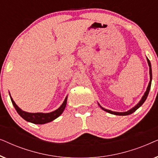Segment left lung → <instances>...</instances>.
<instances>
[{
  "instance_id": "1",
  "label": "left lung",
  "mask_w": 158,
  "mask_h": 158,
  "mask_svg": "<svg viewBox=\"0 0 158 158\" xmlns=\"http://www.w3.org/2000/svg\"><path fill=\"white\" fill-rule=\"evenodd\" d=\"M147 60H148V65L149 67H150V83H149L148 84V88H147V90L145 91V93H144V96H142V98L141 100H140V101L139 103H137V105L135 106V107H133L132 109H131L130 110H129V111H127L126 112H116V111H111V110H108V109H104V108H103L99 104V103H98L99 106H100L101 109H102L103 111H106L108 112V113H110L111 114H114V115H118V116H127V115H129V114H132L135 112L136 110H137V109H139V108L143 104L144 101H145V100L147 99V98H148V96L149 94V92H150V87H151V83H152V68H151V63L150 62V60H149L148 58H147Z\"/></svg>"
}]
</instances>
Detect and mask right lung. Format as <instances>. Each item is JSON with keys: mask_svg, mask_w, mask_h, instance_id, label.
Listing matches in <instances>:
<instances>
[{"mask_svg": "<svg viewBox=\"0 0 158 158\" xmlns=\"http://www.w3.org/2000/svg\"><path fill=\"white\" fill-rule=\"evenodd\" d=\"M10 100L14 105L15 109H16V111L18 112V114L22 117L23 119L29 122H31L33 124H46V123L50 122L52 121L55 120V118H57L58 116H60L62 114V112L64 111V109H65L66 104H67V98L68 96H66L65 99H64V102L62 103V104L60 106V108H58L57 110L54 111L50 113H29V112L23 111L19 108L18 106L16 104V103L14 102L13 98L10 96Z\"/></svg>", "mask_w": 158, "mask_h": 158, "instance_id": "1", "label": "right lung"}]
</instances>
